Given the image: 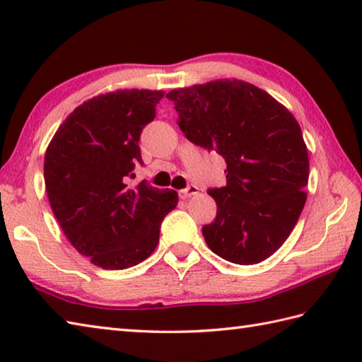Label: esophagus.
<instances>
[{
    "label": "esophagus",
    "instance_id": "1",
    "mask_svg": "<svg viewBox=\"0 0 362 362\" xmlns=\"http://www.w3.org/2000/svg\"><path fill=\"white\" fill-rule=\"evenodd\" d=\"M198 189H199L198 187L193 185V183H189V185H188L187 188H183L182 192H180V198L187 199V198H189V196H193V194L198 193Z\"/></svg>",
    "mask_w": 362,
    "mask_h": 362
}]
</instances>
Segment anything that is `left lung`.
I'll use <instances>...</instances> for the list:
<instances>
[{
  "label": "left lung",
  "instance_id": "8db88e82",
  "mask_svg": "<svg viewBox=\"0 0 362 362\" xmlns=\"http://www.w3.org/2000/svg\"><path fill=\"white\" fill-rule=\"evenodd\" d=\"M194 145L226 163V185L211 188L217 216L203 226L214 254L254 265L283 246L303 211L310 163L297 119L265 90L217 79L166 94Z\"/></svg>",
  "mask_w": 362,
  "mask_h": 362
}]
</instances>
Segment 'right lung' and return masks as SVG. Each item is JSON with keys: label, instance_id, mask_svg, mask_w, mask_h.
I'll list each match as a JSON object with an SVG mask.
<instances>
[{"label": "right lung", "instance_id": "obj_1", "mask_svg": "<svg viewBox=\"0 0 362 362\" xmlns=\"http://www.w3.org/2000/svg\"><path fill=\"white\" fill-rule=\"evenodd\" d=\"M163 90L122 89L81 103L66 116L45 156L49 203L79 254L103 269H124L150 257L163 218L179 196L142 180L140 134L155 119Z\"/></svg>", "mask_w": 362, "mask_h": 362}]
</instances>
